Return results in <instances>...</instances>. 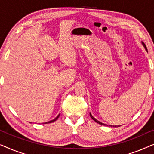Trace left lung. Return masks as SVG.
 <instances>
[{"label": "left lung", "instance_id": "obj_1", "mask_svg": "<svg viewBox=\"0 0 154 154\" xmlns=\"http://www.w3.org/2000/svg\"><path fill=\"white\" fill-rule=\"evenodd\" d=\"M142 45H143V46H144V48H145V50H146V51H147V49H146V45H145V44L144 43H143V42H142ZM90 117H91L92 118V120H94V121H95L96 122V123H99V124H100V125H107V126H108V125H106V124H104V123H102V122H100V121H98V120H97L96 119H95V118H94L93 116H92V115L91 114V113H90ZM109 126H112V125H109ZM113 127H119V125H113Z\"/></svg>", "mask_w": 154, "mask_h": 154}]
</instances>
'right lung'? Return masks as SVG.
<instances>
[{
  "label": "right lung",
  "mask_w": 154,
  "mask_h": 154,
  "mask_svg": "<svg viewBox=\"0 0 154 154\" xmlns=\"http://www.w3.org/2000/svg\"><path fill=\"white\" fill-rule=\"evenodd\" d=\"M59 116H60V114H59L58 116H57L56 118H55V119H54L53 120H52V121H48V122H45V123H44V124H47V123H52V122H54V121H56V120L57 119H58V118H59Z\"/></svg>",
  "instance_id": "obj_1"
}]
</instances>
